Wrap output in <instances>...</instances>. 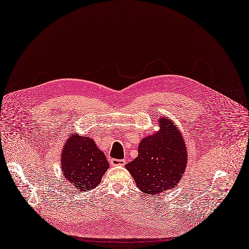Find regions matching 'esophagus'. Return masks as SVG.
<instances>
[{"label": "esophagus", "mask_w": 249, "mask_h": 249, "mask_svg": "<svg viewBox=\"0 0 249 249\" xmlns=\"http://www.w3.org/2000/svg\"><path fill=\"white\" fill-rule=\"evenodd\" d=\"M110 161L112 166H123L126 163L125 160H118V159H111Z\"/></svg>", "instance_id": "obj_1"}]
</instances>
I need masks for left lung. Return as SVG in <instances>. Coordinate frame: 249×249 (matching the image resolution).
<instances>
[{
	"label": "left lung",
	"instance_id": "8db88e82",
	"mask_svg": "<svg viewBox=\"0 0 249 249\" xmlns=\"http://www.w3.org/2000/svg\"><path fill=\"white\" fill-rule=\"evenodd\" d=\"M159 124V132L143 138L138 157L125 166L137 187L153 197L174 187L187 164L185 142L178 128L164 117Z\"/></svg>",
	"mask_w": 249,
	"mask_h": 249
}]
</instances>
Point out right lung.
I'll return each mask as SVG.
<instances>
[{
    "mask_svg": "<svg viewBox=\"0 0 249 249\" xmlns=\"http://www.w3.org/2000/svg\"><path fill=\"white\" fill-rule=\"evenodd\" d=\"M61 161L64 177L79 191L98 186L110 166L92 139L77 134L65 143Z\"/></svg>",
    "mask_w": 249,
    "mask_h": 249,
    "instance_id": "obj_1",
    "label": "right lung"
}]
</instances>
